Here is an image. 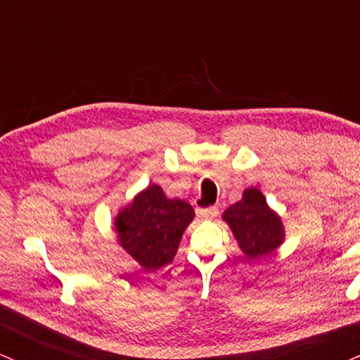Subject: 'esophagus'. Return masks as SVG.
I'll use <instances>...</instances> for the list:
<instances>
[{
  "label": "esophagus",
  "mask_w": 360,
  "mask_h": 360,
  "mask_svg": "<svg viewBox=\"0 0 360 360\" xmlns=\"http://www.w3.org/2000/svg\"><path fill=\"white\" fill-rule=\"evenodd\" d=\"M217 214H219L217 207H204V209H202V207H198L197 209L198 217L205 219V221H210V219L217 217Z\"/></svg>",
  "instance_id": "esophagus-1"
}]
</instances>
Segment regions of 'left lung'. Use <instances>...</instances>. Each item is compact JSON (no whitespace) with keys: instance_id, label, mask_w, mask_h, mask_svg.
I'll list each match as a JSON object with an SVG mask.
<instances>
[{"instance_id":"1","label":"left lung","mask_w":360,"mask_h":360,"mask_svg":"<svg viewBox=\"0 0 360 360\" xmlns=\"http://www.w3.org/2000/svg\"><path fill=\"white\" fill-rule=\"evenodd\" d=\"M239 248L251 259L273 252L285 238L281 219L269 209L257 188H248L243 200L236 202L224 212Z\"/></svg>"}]
</instances>
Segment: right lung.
Masks as SVG:
<instances>
[{
  "label": "right lung",
  "instance_id": "1",
  "mask_svg": "<svg viewBox=\"0 0 360 360\" xmlns=\"http://www.w3.org/2000/svg\"><path fill=\"white\" fill-rule=\"evenodd\" d=\"M193 215L188 202L167 198L162 187L150 185L121 210L114 226L121 246L143 268L158 269L173 261Z\"/></svg>",
  "mask_w": 360,
  "mask_h": 360
}]
</instances>
